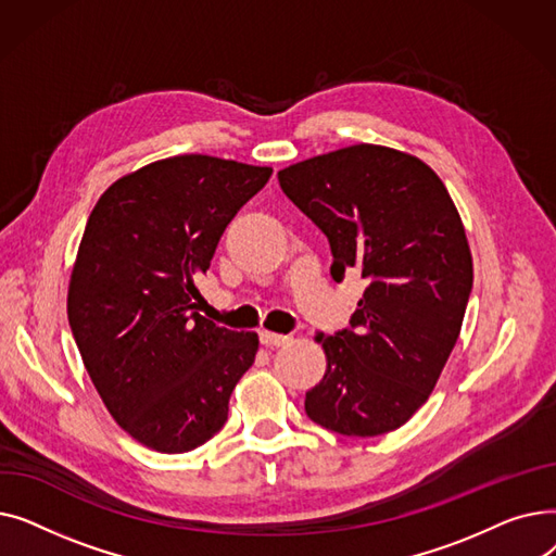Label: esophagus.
<instances>
[{
    "mask_svg": "<svg viewBox=\"0 0 556 556\" xmlns=\"http://www.w3.org/2000/svg\"><path fill=\"white\" fill-rule=\"evenodd\" d=\"M258 340H261V344H266V346H283V344H288V336H281V333H270V331H261L258 333Z\"/></svg>",
    "mask_w": 556,
    "mask_h": 556,
    "instance_id": "1",
    "label": "esophagus"
}]
</instances>
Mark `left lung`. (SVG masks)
<instances>
[{
	"label": "left lung",
	"instance_id": "8db88e82",
	"mask_svg": "<svg viewBox=\"0 0 556 556\" xmlns=\"http://www.w3.org/2000/svg\"><path fill=\"white\" fill-rule=\"evenodd\" d=\"M279 185L327 237L333 281H367L349 327L317 338L327 374L304 410L346 437L396 430L430 396L473 288L455 204L421 160L374 143L298 162Z\"/></svg>",
	"mask_w": 556,
	"mask_h": 556
}]
</instances>
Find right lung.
<instances>
[{"label":"right lung","instance_id":"obj_1","mask_svg":"<svg viewBox=\"0 0 556 556\" xmlns=\"http://www.w3.org/2000/svg\"><path fill=\"white\" fill-rule=\"evenodd\" d=\"M270 175L210 155L160 160L116 180L85 225L70 327L110 415L143 446L187 453L227 421L258 338L202 317L195 281Z\"/></svg>","mask_w":556,"mask_h":556}]
</instances>
